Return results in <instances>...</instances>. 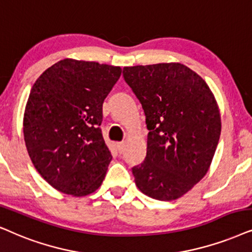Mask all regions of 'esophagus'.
I'll list each match as a JSON object with an SVG mask.
<instances>
[{
	"label": "esophagus",
	"mask_w": 252,
	"mask_h": 252,
	"mask_svg": "<svg viewBox=\"0 0 252 252\" xmlns=\"http://www.w3.org/2000/svg\"><path fill=\"white\" fill-rule=\"evenodd\" d=\"M125 146H126V142L125 141L117 142L116 143V147H117V149H118L119 153H123L124 152V149H125Z\"/></svg>",
	"instance_id": "obj_1"
}]
</instances>
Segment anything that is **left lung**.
Masks as SVG:
<instances>
[{"mask_svg": "<svg viewBox=\"0 0 252 252\" xmlns=\"http://www.w3.org/2000/svg\"><path fill=\"white\" fill-rule=\"evenodd\" d=\"M124 78L146 116L147 154L132 169L148 197L170 201L188 193L210 170L221 116L204 78L179 62L124 67Z\"/></svg>", "mask_w": 252, "mask_h": 252, "instance_id": "left-lung-1", "label": "left lung"}]
</instances>
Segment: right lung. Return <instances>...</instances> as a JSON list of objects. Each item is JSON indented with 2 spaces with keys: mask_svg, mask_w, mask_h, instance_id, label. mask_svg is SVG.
I'll return each instance as SVG.
<instances>
[{
  "mask_svg": "<svg viewBox=\"0 0 252 252\" xmlns=\"http://www.w3.org/2000/svg\"><path fill=\"white\" fill-rule=\"evenodd\" d=\"M122 68L63 59L37 78L23 133L34 168L55 190L74 197L102 185L112 155L102 136L103 103Z\"/></svg>",
  "mask_w": 252,
  "mask_h": 252,
  "instance_id": "right-lung-1",
  "label": "right lung"
}]
</instances>
